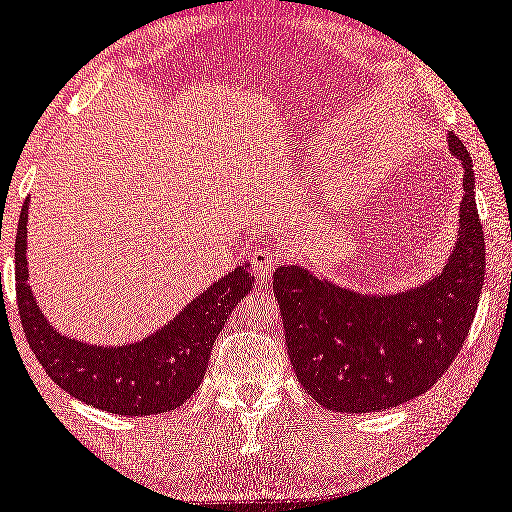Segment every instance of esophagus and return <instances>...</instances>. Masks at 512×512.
Segmentation results:
<instances>
[{
	"instance_id": "34e87169",
	"label": "esophagus",
	"mask_w": 512,
	"mask_h": 512,
	"mask_svg": "<svg viewBox=\"0 0 512 512\" xmlns=\"http://www.w3.org/2000/svg\"><path fill=\"white\" fill-rule=\"evenodd\" d=\"M274 265H277V260H274V252L267 250V247H257V250L252 252V267H255L260 274H265V277L272 272Z\"/></svg>"
}]
</instances>
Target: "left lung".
<instances>
[{
  "label": "left lung",
  "instance_id": "8db88e82",
  "mask_svg": "<svg viewBox=\"0 0 512 512\" xmlns=\"http://www.w3.org/2000/svg\"><path fill=\"white\" fill-rule=\"evenodd\" d=\"M462 160L459 235L445 269L401 294L369 296L299 265L274 269V296L299 384L335 413H374L425 393L447 372L474 323L486 274V243L476 211L474 162Z\"/></svg>",
  "mask_w": 512,
  "mask_h": 512
}]
</instances>
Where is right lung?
<instances>
[{
	"label": "right lung",
	"instance_id": "add662e5",
	"mask_svg": "<svg viewBox=\"0 0 512 512\" xmlns=\"http://www.w3.org/2000/svg\"><path fill=\"white\" fill-rule=\"evenodd\" d=\"M28 199L16 230V301L28 345L60 389L116 415H157L182 406L204 379L218 333L255 286L250 265L218 279L177 318L128 345H92L50 325L28 286Z\"/></svg>",
	"mask_w": 512,
	"mask_h": 512
}]
</instances>
